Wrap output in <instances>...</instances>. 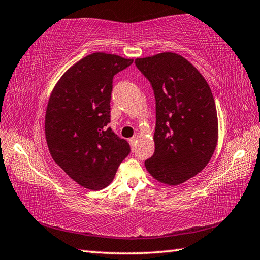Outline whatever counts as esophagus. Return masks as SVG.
I'll return each mask as SVG.
<instances>
[{"mask_svg": "<svg viewBox=\"0 0 260 260\" xmlns=\"http://www.w3.org/2000/svg\"><path fill=\"white\" fill-rule=\"evenodd\" d=\"M135 143H136V138H135V136H133V138H131V139H129V144H131V147H132V148H134Z\"/></svg>", "mask_w": 260, "mask_h": 260, "instance_id": "34e87169", "label": "esophagus"}]
</instances>
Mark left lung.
<instances>
[{
	"label": "left lung",
	"instance_id": "8db88e82",
	"mask_svg": "<svg viewBox=\"0 0 260 260\" xmlns=\"http://www.w3.org/2000/svg\"><path fill=\"white\" fill-rule=\"evenodd\" d=\"M135 65L156 100L155 152L144 164L158 181L177 186L200 173L217 147L212 91L199 70L174 52L136 58Z\"/></svg>",
	"mask_w": 260,
	"mask_h": 260
}]
</instances>
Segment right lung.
<instances>
[{"label": "right lung", "instance_id": "1", "mask_svg": "<svg viewBox=\"0 0 260 260\" xmlns=\"http://www.w3.org/2000/svg\"><path fill=\"white\" fill-rule=\"evenodd\" d=\"M133 63L94 52L70 68L57 82L46 111L50 155L80 186L100 190L112 181L131 147L108 127L112 80Z\"/></svg>", "mask_w": 260, "mask_h": 260}]
</instances>
